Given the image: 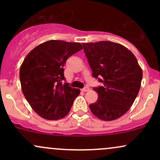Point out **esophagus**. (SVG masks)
Wrapping results in <instances>:
<instances>
[{
    "label": "esophagus",
    "mask_w": 160,
    "mask_h": 160,
    "mask_svg": "<svg viewBox=\"0 0 160 160\" xmlns=\"http://www.w3.org/2000/svg\"><path fill=\"white\" fill-rule=\"evenodd\" d=\"M81 90L82 91V92H87V91H89V89L88 87H84L83 89H82Z\"/></svg>",
    "instance_id": "34e87169"
}]
</instances>
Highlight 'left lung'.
<instances>
[{
    "instance_id": "obj_1",
    "label": "left lung",
    "mask_w": 160,
    "mask_h": 160,
    "mask_svg": "<svg viewBox=\"0 0 160 160\" xmlns=\"http://www.w3.org/2000/svg\"><path fill=\"white\" fill-rule=\"evenodd\" d=\"M82 46L93 78L102 84L93 88L98 98L89 108L100 120H117L129 110L138 94L142 70L133 53L120 43L99 41Z\"/></svg>"
}]
</instances>
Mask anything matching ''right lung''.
<instances>
[{
	"instance_id": "obj_1",
	"label": "right lung",
	"mask_w": 160,
	"mask_h": 160,
	"mask_svg": "<svg viewBox=\"0 0 160 160\" xmlns=\"http://www.w3.org/2000/svg\"><path fill=\"white\" fill-rule=\"evenodd\" d=\"M82 49L80 43L51 40L33 49L20 67L22 90L32 109L46 120L63 118L80 92L64 82V65Z\"/></svg>"
}]
</instances>
